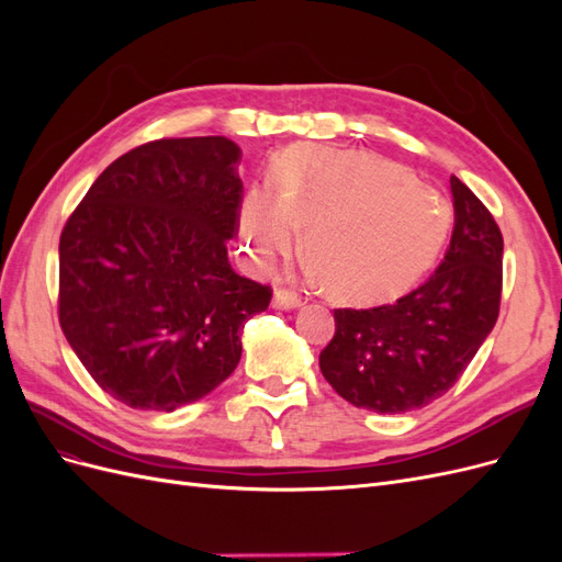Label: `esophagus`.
I'll return each mask as SVG.
<instances>
[{"instance_id": "esophagus-1", "label": "esophagus", "mask_w": 562, "mask_h": 562, "mask_svg": "<svg viewBox=\"0 0 562 562\" xmlns=\"http://www.w3.org/2000/svg\"><path fill=\"white\" fill-rule=\"evenodd\" d=\"M300 304H302V297L295 291H288V288H279V291H274L277 310H295Z\"/></svg>"}]
</instances>
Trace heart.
<instances>
[{
    "mask_svg": "<svg viewBox=\"0 0 562 562\" xmlns=\"http://www.w3.org/2000/svg\"><path fill=\"white\" fill-rule=\"evenodd\" d=\"M271 196H244L239 232L258 267H271L307 225V252L328 288L349 300L405 291L427 271L450 229L448 201L372 151L295 145L271 164Z\"/></svg>",
    "mask_w": 562,
    "mask_h": 562,
    "instance_id": "b5f03b06",
    "label": "heart"
}]
</instances>
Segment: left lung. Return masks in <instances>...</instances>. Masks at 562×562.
I'll use <instances>...</instances> for the list:
<instances>
[{"instance_id": "left-lung-1", "label": "left lung", "mask_w": 562, "mask_h": 562, "mask_svg": "<svg viewBox=\"0 0 562 562\" xmlns=\"http://www.w3.org/2000/svg\"><path fill=\"white\" fill-rule=\"evenodd\" d=\"M454 229L443 262L415 291L370 310H335L323 378L356 407L411 413L440 398L467 370L502 300L504 239L469 187L450 178Z\"/></svg>"}]
</instances>
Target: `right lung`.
<instances>
[{
  "mask_svg": "<svg viewBox=\"0 0 562 562\" xmlns=\"http://www.w3.org/2000/svg\"><path fill=\"white\" fill-rule=\"evenodd\" d=\"M241 149L223 135L126 151L60 234L58 321L95 384L135 411L173 413L225 382L244 323L271 288L239 277Z\"/></svg>",
  "mask_w": 562,
  "mask_h": 562,
  "instance_id": "right-lung-1",
  "label": "right lung"
}]
</instances>
